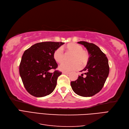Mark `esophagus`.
<instances>
[{"mask_svg":"<svg viewBox=\"0 0 129 129\" xmlns=\"http://www.w3.org/2000/svg\"><path fill=\"white\" fill-rule=\"evenodd\" d=\"M64 74H69V72H63V73H62Z\"/></svg>","mask_w":129,"mask_h":129,"instance_id":"esophagus-1","label":"esophagus"}]
</instances>
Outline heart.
Listing matches in <instances>:
<instances>
[{
  "instance_id": "obj_1",
  "label": "heart",
  "mask_w": 129,
  "mask_h": 129,
  "mask_svg": "<svg viewBox=\"0 0 129 129\" xmlns=\"http://www.w3.org/2000/svg\"><path fill=\"white\" fill-rule=\"evenodd\" d=\"M62 49L66 54H72L70 57L71 62H67L61 65L59 67L60 71L63 72L71 71L79 68L80 65L82 67L87 65L89 60V54L87 50L83 49V47L76 43H69L63 47ZM54 60L57 63L61 64L64 60V55L61 48H58L54 50L53 53Z\"/></svg>"
}]
</instances>
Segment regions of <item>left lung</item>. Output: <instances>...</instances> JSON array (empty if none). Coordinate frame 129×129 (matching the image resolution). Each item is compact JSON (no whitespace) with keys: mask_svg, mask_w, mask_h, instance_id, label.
I'll list each match as a JSON object with an SVG mask.
<instances>
[{"mask_svg":"<svg viewBox=\"0 0 129 129\" xmlns=\"http://www.w3.org/2000/svg\"><path fill=\"white\" fill-rule=\"evenodd\" d=\"M83 45L89 54V60L81 72L85 73L71 82L73 90L77 95L90 97L101 91L109 73L108 60L105 54L96 45L85 41L77 42Z\"/></svg>","mask_w":129,"mask_h":129,"instance_id":"8db88e82","label":"left lung"}]
</instances>
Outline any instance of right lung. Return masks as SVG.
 <instances>
[{
	"mask_svg": "<svg viewBox=\"0 0 129 129\" xmlns=\"http://www.w3.org/2000/svg\"><path fill=\"white\" fill-rule=\"evenodd\" d=\"M64 42H42L26 50L19 66V73L26 90L37 97L50 94L55 89L62 73L56 69L57 64L53 57L56 49Z\"/></svg>",
	"mask_w": 129,
	"mask_h": 129,
	"instance_id": "obj_1",
	"label": "right lung"
}]
</instances>
